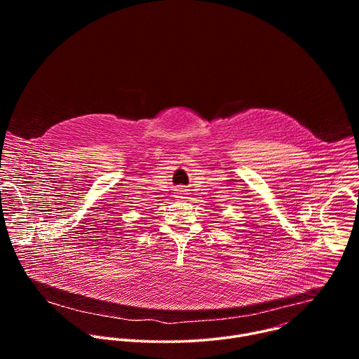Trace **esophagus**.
Listing matches in <instances>:
<instances>
[{
	"label": "esophagus",
	"mask_w": 359,
	"mask_h": 359,
	"mask_svg": "<svg viewBox=\"0 0 359 359\" xmlns=\"http://www.w3.org/2000/svg\"><path fill=\"white\" fill-rule=\"evenodd\" d=\"M176 190H177V194H184V191H186V189H184L183 186H179ZM180 197H182V196H180Z\"/></svg>",
	"instance_id": "1"
}]
</instances>
